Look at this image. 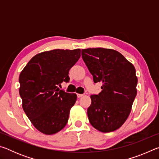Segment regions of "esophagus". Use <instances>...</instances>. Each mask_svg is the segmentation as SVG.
I'll use <instances>...</instances> for the list:
<instances>
[{
    "label": "esophagus",
    "instance_id": "1",
    "mask_svg": "<svg viewBox=\"0 0 159 159\" xmlns=\"http://www.w3.org/2000/svg\"><path fill=\"white\" fill-rule=\"evenodd\" d=\"M82 96H83V94H77V97H78V98H81V97Z\"/></svg>",
    "mask_w": 159,
    "mask_h": 159
}]
</instances>
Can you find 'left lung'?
<instances>
[{
  "mask_svg": "<svg viewBox=\"0 0 159 159\" xmlns=\"http://www.w3.org/2000/svg\"><path fill=\"white\" fill-rule=\"evenodd\" d=\"M82 57L94 82L103 84L98 95L90 96L92 102L88 109L90 124L102 133L117 130L130 115L137 95L135 68L113 49H83Z\"/></svg>",
  "mask_w": 159,
  "mask_h": 159,
  "instance_id": "left-lung-1",
  "label": "left lung"
}]
</instances>
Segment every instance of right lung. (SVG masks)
I'll use <instances>...</instances> for the list:
<instances>
[{
  "label": "right lung",
  "instance_id": "obj_1",
  "mask_svg": "<svg viewBox=\"0 0 159 159\" xmlns=\"http://www.w3.org/2000/svg\"><path fill=\"white\" fill-rule=\"evenodd\" d=\"M80 57V49H55L37 54L21 71L19 93L22 108L32 124L45 134L65 127L76 93L60 90L69 80V71Z\"/></svg>",
  "mask_w": 159,
  "mask_h": 159
}]
</instances>
